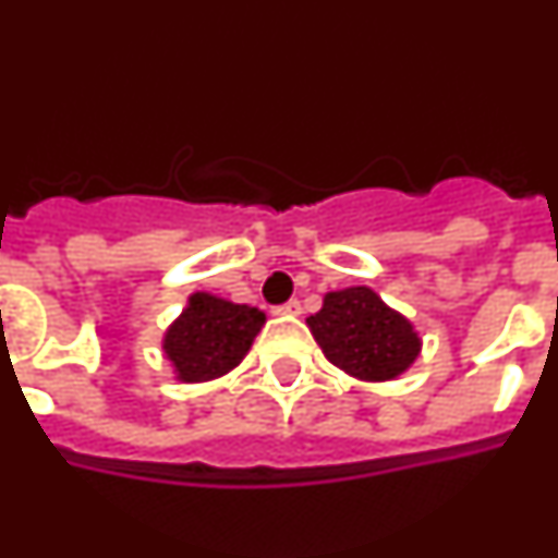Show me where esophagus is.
<instances>
[{
    "label": "esophagus",
    "mask_w": 558,
    "mask_h": 558,
    "mask_svg": "<svg viewBox=\"0 0 558 558\" xmlns=\"http://www.w3.org/2000/svg\"><path fill=\"white\" fill-rule=\"evenodd\" d=\"M274 313H279V315H299V313H302V302H299V299H290V302L279 304V307H276Z\"/></svg>",
    "instance_id": "34e87169"
}]
</instances>
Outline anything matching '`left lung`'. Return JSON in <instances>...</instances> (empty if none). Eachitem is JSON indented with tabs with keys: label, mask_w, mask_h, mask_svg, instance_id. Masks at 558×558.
Wrapping results in <instances>:
<instances>
[{
	"label": "left lung",
	"mask_w": 558,
	"mask_h": 558,
	"mask_svg": "<svg viewBox=\"0 0 558 558\" xmlns=\"http://www.w3.org/2000/svg\"><path fill=\"white\" fill-rule=\"evenodd\" d=\"M307 324L329 363L372 383L399 377L422 349L413 324L372 288L327 293L324 307L310 315Z\"/></svg>",
	"instance_id": "left-lung-1"
}]
</instances>
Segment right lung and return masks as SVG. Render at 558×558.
<instances>
[{"label": "right lung", "instance_id": "right-lung-1", "mask_svg": "<svg viewBox=\"0 0 558 558\" xmlns=\"http://www.w3.org/2000/svg\"><path fill=\"white\" fill-rule=\"evenodd\" d=\"M265 313L209 293L190 295L184 313L165 335V354L184 383H206L245 357Z\"/></svg>", "mask_w": 558, "mask_h": 558}]
</instances>
